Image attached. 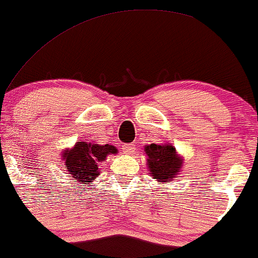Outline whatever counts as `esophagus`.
<instances>
[{
	"mask_svg": "<svg viewBox=\"0 0 258 258\" xmlns=\"http://www.w3.org/2000/svg\"><path fill=\"white\" fill-rule=\"evenodd\" d=\"M122 151L124 154H134L136 148L134 144H124L122 146Z\"/></svg>",
	"mask_w": 258,
	"mask_h": 258,
	"instance_id": "esophagus-1",
	"label": "esophagus"
}]
</instances>
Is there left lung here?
I'll list each match as a JSON object with an SVG mask.
<instances>
[{
	"mask_svg": "<svg viewBox=\"0 0 258 258\" xmlns=\"http://www.w3.org/2000/svg\"><path fill=\"white\" fill-rule=\"evenodd\" d=\"M148 159L151 176L158 182H170L176 177L182 166V160L177 157L175 147L171 145L152 144L145 147Z\"/></svg>",
	"mask_w": 258,
	"mask_h": 258,
	"instance_id": "1",
	"label": "left lung"
}]
</instances>
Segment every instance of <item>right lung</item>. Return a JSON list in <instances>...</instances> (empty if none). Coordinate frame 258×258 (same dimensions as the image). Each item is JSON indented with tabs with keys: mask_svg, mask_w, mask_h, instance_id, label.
<instances>
[{
	"mask_svg": "<svg viewBox=\"0 0 258 258\" xmlns=\"http://www.w3.org/2000/svg\"><path fill=\"white\" fill-rule=\"evenodd\" d=\"M117 153V148L112 145H102L93 142H77L72 150L65 151L62 160L68 166L70 177L77 180L81 186H87L100 174L99 163L106 159L108 154Z\"/></svg>",
	"mask_w": 258,
	"mask_h": 258,
	"instance_id": "1",
	"label": "right lung"
}]
</instances>
